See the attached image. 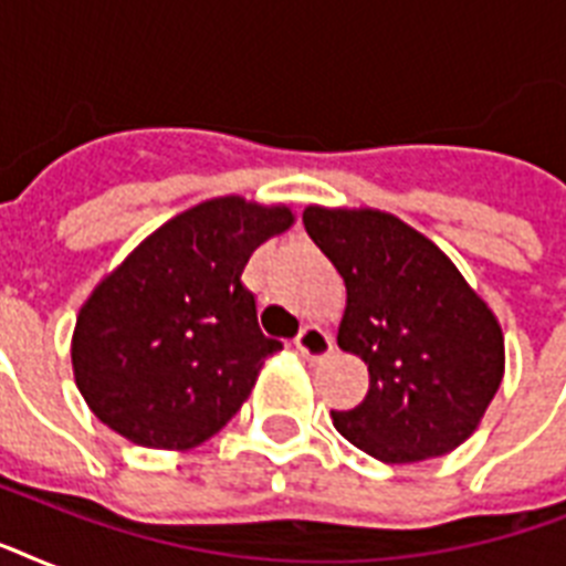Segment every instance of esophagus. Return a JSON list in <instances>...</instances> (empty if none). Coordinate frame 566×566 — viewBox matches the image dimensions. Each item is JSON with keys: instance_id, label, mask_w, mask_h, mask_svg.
Masks as SVG:
<instances>
[{"instance_id": "1", "label": "esophagus", "mask_w": 566, "mask_h": 566, "mask_svg": "<svg viewBox=\"0 0 566 566\" xmlns=\"http://www.w3.org/2000/svg\"><path fill=\"white\" fill-rule=\"evenodd\" d=\"M296 349H300L305 358H311V361H323V358L332 355V349H335V340H332V335H328L326 328L308 326L300 337H296Z\"/></svg>"}]
</instances>
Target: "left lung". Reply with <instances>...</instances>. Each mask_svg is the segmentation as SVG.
<instances>
[{
  "instance_id": "1",
  "label": "left lung",
  "mask_w": 566,
  "mask_h": 566,
  "mask_svg": "<svg viewBox=\"0 0 566 566\" xmlns=\"http://www.w3.org/2000/svg\"><path fill=\"white\" fill-rule=\"evenodd\" d=\"M302 222L346 284L337 346L370 373L364 402L332 411L335 429L385 464L461 447L505 376L491 305L443 249L394 213L308 205Z\"/></svg>"
}]
</instances>
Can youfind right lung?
<instances>
[{
    "instance_id": "obj_1",
    "label": "right lung",
    "mask_w": 566,
    "mask_h": 566,
    "mask_svg": "<svg viewBox=\"0 0 566 566\" xmlns=\"http://www.w3.org/2000/svg\"><path fill=\"white\" fill-rule=\"evenodd\" d=\"M287 205L217 196L140 240L78 308L73 376L84 402L137 447L193 449L247 402L279 340L261 335L240 273L293 226Z\"/></svg>"
}]
</instances>
